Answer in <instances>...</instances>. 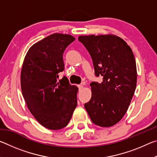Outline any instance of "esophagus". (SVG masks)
<instances>
[{"label": "esophagus", "mask_w": 157, "mask_h": 157, "mask_svg": "<svg viewBox=\"0 0 157 157\" xmlns=\"http://www.w3.org/2000/svg\"><path fill=\"white\" fill-rule=\"evenodd\" d=\"M78 88H79V91H80L82 89H83V86L82 85H78Z\"/></svg>", "instance_id": "esophagus-1"}]
</instances>
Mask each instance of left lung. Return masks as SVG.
Returning <instances> with one entry per match:
<instances>
[{
    "instance_id": "8db88e82",
    "label": "left lung",
    "mask_w": 157,
    "mask_h": 157,
    "mask_svg": "<svg viewBox=\"0 0 157 157\" xmlns=\"http://www.w3.org/2000/svg\"><path fill=\"white\" fill-rule=\"evenodd\" d=\"M92 58L101 83L93 82L91 98L84 107L93 123L109 127L118 123L128 109L136 89L134 55L123 39L113 34L79 36Z\"/></svg>"
}]
</instances>
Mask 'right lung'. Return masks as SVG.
I'll return each instance as SVG.
<instances>
[{"label":"right lung","instance_id":"obj_1","mask_svg":"<svg viewBox=\"0 0 157 157\" xmlns=\"http://www.w3.org/2000/svg\"><path fill=\"white\" fill-rule=\"evenodd\" d=\"M70 34L55 33L30 47L21 73L23 96L28 109L42 126L52 130L67 125L78 105V88L66 77L63 54L75 40Z\"/></svg>","mask_w":157,"mask_h":157}]
</instances>
